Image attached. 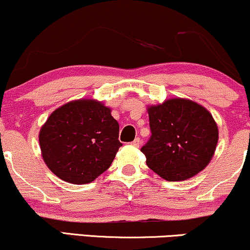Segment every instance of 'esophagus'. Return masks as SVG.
Returning <instances> with one entry per match:
<instances>
[{
  "mask_svg": "<svg viewBox=\"0 0 250 250\" xmlns=\"http://www.w3.org/2000/svg\"><path fill=\"white\" fill-rule=\"evenodd\" d=\"M131 144L133 145L134 147H139L140 144H141V139H140V138H135V139H134L133 141H132Z\"/></svg>",
  "mask_w": 250,
  "mask_h": 250,
  "instance_id": "esophagus-1",
  "label": "esophagus"
}]
</instances>
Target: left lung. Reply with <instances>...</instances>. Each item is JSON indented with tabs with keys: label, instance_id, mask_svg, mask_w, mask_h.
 Masks as SVG:
<instances>
[{
	"label": "left lung",
	"instance_id": "left-lung-1",
	"mask_svg": "<svg viewBox=\"0 0 250 250\" xmlns=\"http://www.w3.org/2000/svg\"><path fill=\"white\" fill-rule=\"evenodd\" d=\"M152 135L141 147L147 166L169 182L202 171L213 156L218 127L205 107L175 98L148 107Z\"/></svg>",
	"mask_w": 250,
	"mask_h": 250
}]
</instances>
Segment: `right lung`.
Returning <instances> with one entry per match:
<instances>
[{"label":"right lung","mask_w":250,"mask_h":250,"mask_svg":"<svg viewBox=\"0 0 250 250\" xmlns=\"http://www.w3.org/2000/svg\"><path fill=\"white\" fill-rule=\"evenodd\" d=\"M118 122L101 102L79 100L60 106L39 133L42 159L52 172L73 184L96 180L122 143Z\"/></svg>","instance_id":"add662e5"}]
</instances>
